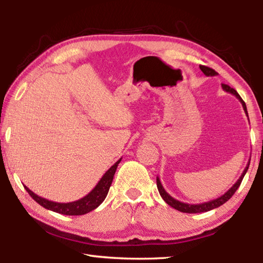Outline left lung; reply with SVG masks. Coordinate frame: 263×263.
<instances>
[{
	"mask_svg": "<svg viewBox=\"0 0 263 263\" xmlns=\"http://www.w3.org/2000/svg\"><path fill=\"white\" fill-rule=\"evenodd\" d=\"M199 68H201L202 72L206 75V77H215V75H217L218 73L216 72L215 69H212L210 67H206V66H199ZM221 88L224 89L225 91L230 92V94L234 95L237 99L241 102L242 104V108L245 110V114H246V116L248 117V112H247V108H246V104H245V102L242 101L241 97H240V95L237 92V90H234L233 88H231L230 86H228V84H221ZM249 162H251V159H249V161L247 163L246 168L243 169L242 174L241 176L239 177L238 181L235 182V183L231 186V188L226 191V193L224 195H221L220 197H218L216 199H212V201H209V202H205V203H201V204H188V203H183V202H180L177 201V199H175L174 197H172L171 195H169L166 190L163 189V186L161 184V181H160L159 177H157V185H158V190L160 195H161V197L163 198V201L166 202L168 205H171L172 208H174L175 210L177 211H181V212H185V213H199V212H206V211H210L212 210V209H216L218 206L222 205V204L226 203L229 201V199L232 197L233 194L237 191V189L240 186V183H241V181L243 179L245 174H246L247 171H248V167H249Z\"/></svg>",
	"mask_w": 263,
	"mask_h": 263,
	"instance_id": "left-lung-1",
	"label": "left lung"
}]
</instances>
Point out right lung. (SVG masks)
<instances>
[{
  "label": "right lung",
  "mask_w": 263,
  "mask_h": 263,
  "mask_svg": "<svg viewBox=\"0 0 263 263\" xmlns=\"http://www.w3.org/2000/svg\"><path fill=\"white\" fill-rule=\"evenodd\" d=\"M121 160L122 159H119L114 166H111L108 171H106L105 174L102 176V179L99 181V183L96 184L95 188L92 189L90 193L84 196V197L78 199V201L69 202V203H58V202L48 201V199L41 197V196L34 194L33 191H31L26 185H24V188L35 202L41 204V205L45 209H47V210L54 211L66 216L86 215V213L95 210L97 206H100L102 202L105 199L106 195L109 193L110 185L112 183L116 169H117L118 163L121 162Z\"/></svg>",
  "instance_id": "right-lung-1"
}]
</instances>
